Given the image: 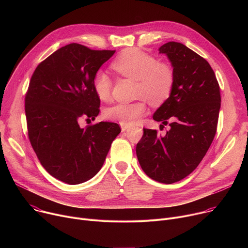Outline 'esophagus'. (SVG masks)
<instances>
[{
  "label": "esophagus",
  "instance_id": "34e87169",
  "mask_svg": "<svg viewBox=\"0 0 248 248\" xmlns=\"http://www.w3.org/2000/svg\"><path fill=\"white\" fill-rule=\"evenodd\" d=\"M128 125H126V124H121V128H122V131H125V130H127L128 129Z\"/></svg>",
  "mask_w": 248,
  "mask_h": 248
}]
</instances>
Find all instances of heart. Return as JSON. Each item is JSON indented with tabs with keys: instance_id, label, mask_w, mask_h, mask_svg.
I'll use <instances>...</instances> for the list:
<instances>
[{
	"instance_id": "b5f03b06",
	"label": "heart",
	"mask_w": 248,
	"mask_h": 248,
	"mask_svg": "<svg viewBox=\"0 0 248 248\" xmlns=\"http://www.w3.org/2000/svg\"><path fill=\"white\" fill-rule=\"evenodd\" d=\"M112 67L124 77L138 81L137 97L146 99L151 104L164 102L170 94L173 85V72L170 65L159 62L154 57L138 49L125 50L112 63ZM93 89L102 101L111 97L112 81L103 70L93 78ZM146 112L143 99L133 103H116L105 111L107 119L130 125Z\"/></svg>"
}]
</instances>
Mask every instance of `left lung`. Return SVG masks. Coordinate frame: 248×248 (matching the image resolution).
I'll return each mask as SVG.
<instances>
[{
  "label": "left lung",
  "mask_w": 248,
  "mask_h": 248,
  "mask_svg": "<svg viewBox=\"0 0 248 248\" xmlns=\"http://www.w3.org/2000/svg\"><path fill=\"white\" fill-rule=\"evenodd\" d=\"M159 53L170 60L174 79L153 119L170 130L162 136L143 128L136 155L149 178L170 185L191 173L206 155L216 134L221 95L209 62L186 45L168 42Z\"/></svg>",
  "instance_id": "obj_1"
}]
</instances>
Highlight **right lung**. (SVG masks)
<instances>
[{
  "mask_svg": "<svg viewBox=\"0 0 248 248\" xmlns=\"http://www.w3.org/2000/svg\"><path fill=\"white\" fill-rule=\"evenodd\" d=\"M114 54L68 44L40 62L30 79L25 96L30 143L44 169L65 184L92 179L121 132L109 122L79 125L81 119L95 120L100 112L92 81Z\"/></svg>",
  "mask_w": 248,
  "mask_h": 248,
  "instance_id": "add662e5",
  "label": "right lung"
}]
</instances>
